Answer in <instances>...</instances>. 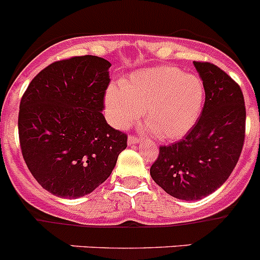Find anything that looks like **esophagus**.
Segmentation results:
<instances>
[{"label":"esophagus","instance_id":"1","mask_svg":"<svg viewBox=\"0 0 260 260\" xmlns=\"http://www.w3.org/2000/svg\"><path fill=\"white\" fill-rule=\"evenodd\" d=\"M140 142V138L138 135H133L130 134L128 135V144L132 146V144H137V143Z\"/></svg>","mask_w":260,"mask_h":260}]
</instances>
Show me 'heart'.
<instances>
[{
  "label": "heart",
  "mask_w": 260,
  "mask_h": 260,
  "mask_svg": "<svg viewBox=\"0 0 260 260\" xmlns=\"http://www.w3.org/2000/svg\"><path fill=\"white\" fill-rule=\"evenodd\" d=\"M204 101V83L197 76L175 67H157L134 73L120 86H109L106 111L116 127H125L144 111L154 134L159 139L173 140L193 127Z\"/></svg>",
  "instance_id": "obj_1"
}]
</instances>
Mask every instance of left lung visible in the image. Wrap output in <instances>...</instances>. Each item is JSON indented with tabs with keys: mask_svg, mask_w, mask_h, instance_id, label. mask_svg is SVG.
Segmentation results:
<instances>
[{
	"mask_svg": "<svg viewBox=\"0 0 260 260\" xmlns=\"http://www.w3.org/2000/svg\"><path fill=\"white\" fill-rule=\"evenodd\" d=\"M205 103L179 142L159 147L151 177L166 193L194 201L218 189L235 169L245 142L246 109L241 87L215 64L194 61Z\"/></svg>",
	"mask_w": 260,
	"mask_h": 260,
	"instance_id": "8db88e82",
	"label": "left lung"
}]
</instances>
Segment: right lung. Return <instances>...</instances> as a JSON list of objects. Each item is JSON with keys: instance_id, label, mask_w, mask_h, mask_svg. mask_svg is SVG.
I'll return each instance as SVG.
<instances>
[{"instance_id": "obj_1", "label": "right lung", "mask_w": 260, "mask_h": 260, "mask_svg": "<svg viewBox=\"0 0 260 260\" xmlns=\"http://www.w3.org/2000/svg\"><path fill=\"white\" fill-rule=\"evenodd\" d=\"M111 63L83 55L54 61L38 73L19 107V143L36 180L50 193L77 199L111 175L127 135L102 111Z\"/></svg>"}]
</instances>
